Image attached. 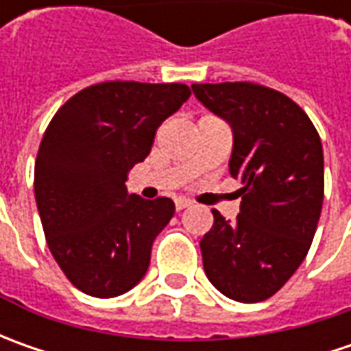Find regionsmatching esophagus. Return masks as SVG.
<instances>
[{
    "label": "esophagus",
    "mask_w": 351,
    "mask_h": 351,
    "mask_svg": "<svg viewBox=\"0 0 351 351\" xmlns=\"http://www.w3.org/2000/svg\"><path fill=\"white\" fill-rule=\"evenodd\" d=\"M187 207H191V201H189V199H185V197L176 199V209L183 210V209H187Z\"/></svg>",
    "instance_id": "esophagus-1"
}]
</instances>
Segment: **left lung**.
Returning <instances> with one entry per match:
<instances>
[{"label": "left lung", "instance_id": "1", "mask_svg": "<svg viewBox=\"0 0 351 351\" xmlns=\"http://www.w3.org/2000/svg\"><path fill=\"white\" fill-rule=\"evenodd\" d=\"M210 113L232 128L230 176L242 183L234 223L213 209L199 242L209 281L240 303L281 289L303 263L324 199V156L303 109L276 89L250 82L193 84Z\"/></svg>", "mask_w": 351, "mask_h": 351}]
</instances>
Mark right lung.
<instances>
[{
    "label": "right lung",
    "mask_w": 351,
    "mask_h": 351,
    "mask_svg": "<svg viewBox=\"0 0 351 351\" xmlns=\"http://www.w3.org/2000/svg\"><path fill=\"white\" fill-rule=\"evenodd\" d=\"M189 95L183 84L105 82L75 93L48 125L34 164L36 207L56 263L91 297L123 295L148 271L176 205L128 195L125 182Z\"/></svg>",
    "instance_id": "right-lung-1"
}]
</instances>
